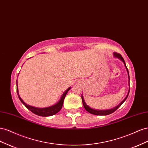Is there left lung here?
I'll use <instances>...</instances> for the list:
<instances>
[{
  "instance_id": "left-lung-1",
  "label": "left lung",
  "mask_w": 148,
  "mask_h": 148,
  "mask_svg": "<svg viewBox=\"0 0 148 148\" xmlns=\"http://www.w3.org/2000/svg\"><path fill=\"white\" fill-rule=\"evenodd\" d=\"M113 56L116 58H118L119 59V60L120 61H121L122 62H123V64L125 65V68L126 69V71H127L128 73V84H129V86H130V75H129V72H128V70L127 69V67H126V64H125V61L124 60V59L123 58V57H122L120 54L117 53H113ZM130 88L129 87V90H128V94L126 96V97L124 99V100L122 101V102L119 104L117 106H116L115 107H114L113 108H111V109H108V110H97V109H94V108H92L91 107H90L89 106H88V105H87V103L85 102V100H84V97H83V95L82 94V103H83V105H84V108H85L86 110V111H87L88 113H90L91 114H93V115H110V114H111L112 113H113L115 111H116V110L119 108L121 105L123 103V102H125V101L126 100V99H127L128 96V94H129V92H130Z\"/></svg>"
}]
</instances>
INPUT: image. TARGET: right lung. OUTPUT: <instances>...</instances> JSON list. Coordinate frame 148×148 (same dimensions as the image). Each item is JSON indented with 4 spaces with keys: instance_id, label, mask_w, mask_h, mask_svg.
Masks as SVG:
<instances>
[{
    "instance_id": "add662e5",
    "label": "right lung",
    "mask_w": 148,
    "mask_h": 148,
    "mask_svg": "<svg viewBox=\"0 0 148 148\" xmlns=\"http://www.w3.org/2000/svg\"><path fill=\"white\" fill-rule=\"evenodd\" d=\"M71 87H69L62 94L61 98L60 100L58 102L52 106L48 107H45V108H38V107H35L33 106H31L29 105H27L26 103H25L24 101L22 99V98L20 97L19 93H18V84H17V80H16V93H17V95L20 100L22 102L25 107H26L29 110H30L33 113L36 114V115L41 116H52L55 115L58 112L60 111V110L61 109L63 102H64V100L65 97L67 94V92H68L71 89Z\"/></svg>"
}]
</instances>
